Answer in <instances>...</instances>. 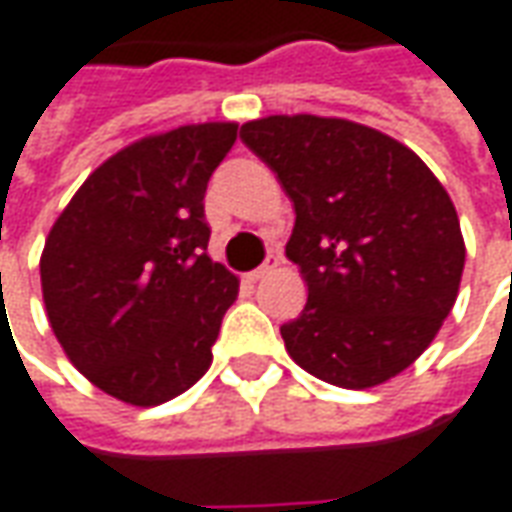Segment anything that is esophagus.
Listing matches in <instances>:
<instances>
[{
	"label": "esophagus",
	"mask_w": 512,
	"mask_h": 512,
	"mask_svg": "<svg viewBox=\"0 0 512 512\" xmlns=\"http://www.w3.org/2000/svg\"><path fill=\"white\" fill-rule=\"evenodd\" d=\"M277 266H280V255H268L263 266L255 268V271H249V274H246V280H249V282L263 280V277H266V274H271V271H274V268H277Z\"/></svg>",
	"instance_id": "obj_1"
}]
</instances>
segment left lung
<instances>
[{"label": "left lung", "instance_id": "8db88e82", "mask_svg": "<svg viewBox=\"0 0 512 512\" xmlns=\"http://www.w3.org/2000/svg\"><path fill=\"white\" fill-rule=\"evenodd\" d=\"M241 141L296 210L285 255L307 305L282 324L288 355L338 388H374L416 360L455 307L466 244L452 199L391 135L346 119L268 116Z\"/></svg>", "mask_w": 512, "mask_h": 512}]
</instances>
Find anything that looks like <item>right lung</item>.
I'll return each mask as SVG.
<instances>
[{
  "mask_svg": "<svg viewBox=\"0 0 512 512\" xmlns=\"http://www.w3.org/2000/svg\"><path fill=\"white\" fill-rule=\"evenodd\" d=\"M235 138L232 121L141 138L82 182L49 230L52 332L80 374L127 405H163L210 368L238 277L207 257L205 191Z\"/></svg>",
  "mask_w": 512,
  "mask_h": 512,
  "instance_id": "right-lung-1",
  "label": "right lung"
}]
</instances>
